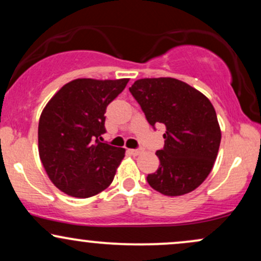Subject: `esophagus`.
<instances>
[{"label": "esophagus", "instance_id": "1", "mask_svg": "<svg viewBox=\"0 0 261 261\" xmlns=\"http://www.w3.org/2000/svg\"><path fill=\"white\" fill-rule=\"evenodd\" d=\"M128 152H130V153L133 155H139V154L142 153V151H141V149H130Z\"/></svg>", "mask_w": 261, "mask_h": 261}]
</instances>
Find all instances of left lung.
<instances>
[{"label": "left lung", "instance_id": "1", "mask_svg": "<svg viewBox=\"0 0 261 261\" xmlns=\"http://www.w3.org/2000/svg\"><path fill=\"white\" fill-rule=\"evenodd\" d=\"M152 126L164 124V147L157 172L147 181L158 193L180 196L207 178L217 158L221 128L215 108L206 95L172 77L141 79L130 87Z\"/></svg>", "mask_w": 261, "mask_h": 261}]
</instances>
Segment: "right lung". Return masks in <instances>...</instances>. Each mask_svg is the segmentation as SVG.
I'll return each mask as SVG.
<instances>
[{
    "instance_id": "add662e5",
    "label": "right lung",
    "mask_w": 261,
    "mask_h": 261,
    "mask_svg": "<svg viewBox=\"0 0 261 261\" xmlns=\"http://www.w3.org/2000/svg\"><path fill=\"white\" fill-rule=\"evenodd\" d=\"M128 79H77L62 86L41 112L39 157L56 188L86 199L112 184L125 148L99 142L106 133L107 107L124 91Z\"/></svg>"
}]
</instances>
